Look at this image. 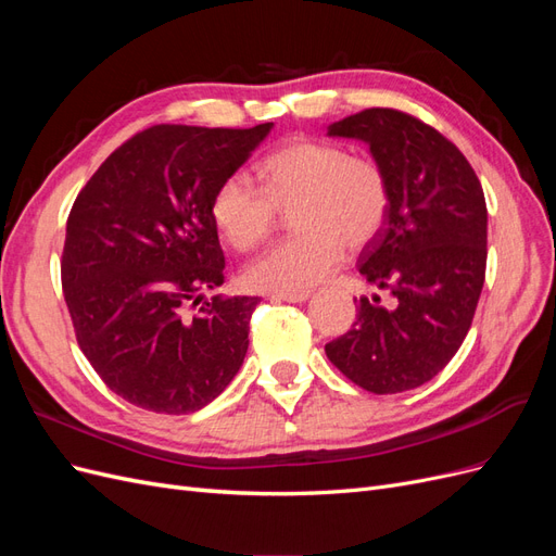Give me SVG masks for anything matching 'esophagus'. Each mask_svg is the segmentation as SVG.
<instances>
[{"instance_id":"34e87169","label":"esophagus","mask_w":556,"mask_h":556,"mask_svg":"<svg viewBox=\"0 0 556 556\" xmlns=\"http://www.w3.org/2000/svg\"><path fill=\"white\" fill-rule=\"evenodd\" d=\"M311 296V292H276L271 294L274 301H290V304H301V301H306Z\"/></svg>"}]
</instances>
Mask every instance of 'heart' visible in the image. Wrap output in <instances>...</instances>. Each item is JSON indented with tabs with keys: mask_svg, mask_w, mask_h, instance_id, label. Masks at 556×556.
I'll return each mask as SVG.
<instances>
[{
	"mask_svg": "<svg viewBox=\"0 0 556 556\" xmlns=\"http://www.w3.org/2000/svg\"><path fill=\"white\" fill-rule=\"evenodd\" d=\"M245 176L225 178L211 199V220L233 250H252L290 213L294 233L245 268L260 292H304L325 280L343 257V245L362 250L382 231L392 185L371 155H350L331 141L301 139L268 153Z\"/></svg>",
	"mask_w": 556,
	"mask_h": 556,
	"instance_id": "1",
	"label": "heart"
}]
</instances>
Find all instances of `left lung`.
I'll use <instances>...</instances> for the list:
<instances>
[{"label": "left lung", "mask_w": 556, "mask_h": 556, "mask_svg": "<svg viewBox=\"0 0 556 556\" xmlns=\"http://www.w3.org/2000/svg\"><path fill=\"white\" fill-rule=\"evenodd\" d=\"M329 137L368 143L390 176V215L364 245L359 274L394 306L362 296L355 325L325 352L366 392L415 390L443 371L473 323L486 268L482 185L457 146L396 109L348 115Z\"/></svg>", "instance_id": "left-lung-1"}]
</instances>
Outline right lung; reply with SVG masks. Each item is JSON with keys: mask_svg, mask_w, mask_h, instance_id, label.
I'll list each match as a JSON object with an SVG mask.
<instances>
[{"mask_svg": "<svg viewBox=\"0 0 556 556\" xmlns=\"http://www.w3.org/2000/svg\"><path fill=\"white\" fill-rule=\"evenodd\" d=\"M274 123L153 125L115 148L74 201L62 290L76 341L111 392L143 410L204 408L239 374L257 296H223L211 199Z\"/></svg>", "mask_w": 556, "mask_h": 556, "instance_id": "1", "label": "right lung"}]
</instances>
